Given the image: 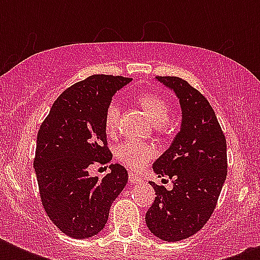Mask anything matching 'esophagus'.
Returning <instances> with one entry per match:
<instances>
[{
    "mask_svg": "<svg viewBox=\"0 0 260 260\" xmlns=\"http://www.w3.org/2000/svg\"><path fill=\"white\" fill-rule=\"evenodd\" d=\"M128 178H129L131 183H139V182H142V177H139L135 173H129Z\"/></svg>",
    "mask_w": 260,
    "mask_h": 260,
    "instance_id": "obj_1",
    "label": "esophagus"
}]
</instances>
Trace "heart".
<instances>
[{"label": "heart", "instance_id": "heart-1", "mask_svg": "<svg viewBox=\"0 0 260 260\" xmlns=\"http://www.w3.org/2000/svg\"><path fill=\"white\" fill-rule=\"evenodd\" d=\"M136 100L155 125H165L169 122L171 108L165 98L154 93H142L139 94ZM118 116H120V108L117 102L112 101L106 106L105 116H104V125L109 135L113 134L117 128ZM116 156L120 162L129 167L131 170H140L146 166L150 159H152L154 151L146 143L126 140L117 146Z\"/></svg>", "mask_w": 260, "mask_h": 260}]
</instances>
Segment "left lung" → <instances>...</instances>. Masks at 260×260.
Returning <instances> with one entry per match:
<instances>
[{
    "instance_id": "left-lung-1",
    "label": "left lung",
    "mask_w": 260,
    "mask_h": 260,
    "mask_svg": "<svg viewBox=\"0 0 260 260\" xmlns=\"http://www.w3.org/2000/svg\"><path fill=\"white\" fill-rule=\"evenodd\" d=\"M156 81L179 100L182 122L152 166L158 177L173 179V189L150 182L156 197L146 224L163 242H179L197 234L213 213L226 178V142L213 108L198 90L178 77Z\"/></svg>"
}]
</instances>
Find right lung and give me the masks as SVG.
Listing matches in <instances>:
<instances>
[{"label": "right lung", "instance_id": "right-lung-1", "mask_svg": "<svg viewBox=\"0 0 260 260\" xmlns=\"http://www.w3.org/2000/svg\"><path fill=\"white\" fill-rule=\"evenodd\" d=\"M131 81L91 75L64 90L40 125L34 160L40 198L51 221L70 238L101 232L128 182L121 165H110L102 178L90 177L89 167L112 160L104 116L116 91Z\"/></svg>", "mask_w": 260, "mask_h": 260}]
</instances>
